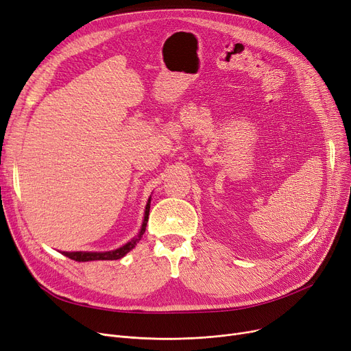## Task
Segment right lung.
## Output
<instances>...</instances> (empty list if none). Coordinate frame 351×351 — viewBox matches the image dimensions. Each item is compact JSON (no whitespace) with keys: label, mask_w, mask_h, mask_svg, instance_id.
<instances>
[{"label":"right lung","mask_w":351,"mask_h":351,"mask_svg":"<svg viewBox=\"0 0 351 351\" xmlns=\"http://www.w3.org/2000/svg\"><path fill=\"white\" fill-rule=\"evenodd\" d=\"M149 203H152V199H148L147 203V207H145V214H144V221H143V226H141V230H140V234L137 236V239L131 240L130 243H127L125 245L117 248V250H112V252H106V253H88V252H73V253H66V252H62V254L65 257H69L71 260H75V261H93V260H119L121 257H124L128 252H131L132 248L136 247V244L141 240L144 231H145V227H147V221H148V213H149Z\"/></svg>","instance_id":"1"}]
</instances>
